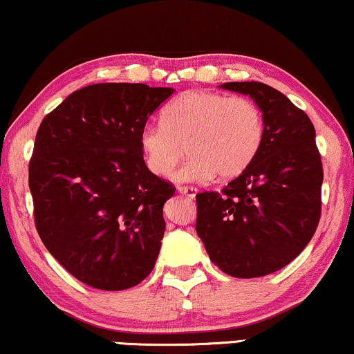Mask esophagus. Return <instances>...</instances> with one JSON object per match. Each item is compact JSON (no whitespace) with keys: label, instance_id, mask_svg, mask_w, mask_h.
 <instances>
[{"label":"esophagus","instance_id":"obj_1","mask_svg":"<svg viewBox=\"0 0 354 354\" xmlns=\"http://www.w3.org/2000/svg\"><path fill=\"white\" fill-rule=\"evenodd\" d=\"M178 194H182V195H185V197H189V198H195V195L198 194V190L195 189V187H178Z\"/></svg>","mask_w":354,"mask_h":354}]
</instances>
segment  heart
Wrapping results in <instances>:
<instances>
[{
  "label": "heart",
  "instance_id": "1",
  "mask_svg": "<svg viewBox=\"0 0 354 354\" xmlns=\"http://www.w3.org/2000/svg\"><path fill=\"white\" fill-rule=\"evenodd\" d=\"M264 120L250 98L208 90L178 95L162 113V123L144 126L139 144L147 167L167 177L187 151L190 159L178 182L212 180L216 174L231 178L243 174L263 146Z\"/></svg>",
  "mask_w": 354,
  "mask_h": 354
}]
</instances>
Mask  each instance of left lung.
I'll use <instances>...</instances> for the list:
<instances>
[{"label": "left lung", "mask_w": 354, "mask_h": 354, "mask_svg": "<svg viewBox=\"0 0 354 354\" xmlns=\"http://www.w3.org/2000/svg\"><path fill=\"white\" fill-rule=\"evenodd\" d=\"M264 120L263 146L241 176L197 195V234L212 263L233 277L268 276L294 261L315 233L322 210L320 152L310 118L261 82H228Z\"/></svg>", "instance_id": "1"}]
</instances>
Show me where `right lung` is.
<instances>
[{"instance_id": "obj_1", "label": "right lung", "mask_w": 354, "mask_h": 354, "mask_svg": "<svg viewBox=\"0 0 354 354\" xmlns=\"http://www.w3.org/2000/svg\"><path fill=\"white\" fill-rule=\"evenodd\" d=\"M174 88L97 84L68 95L39 126L29 162L34 220L73 277L124 290L151 274L174 189L147 169L139 134Z\"/></svg>"}]
</instances>
